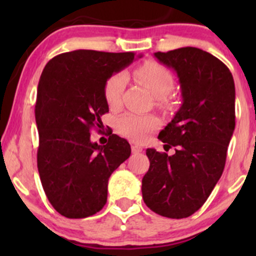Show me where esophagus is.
Masks as SVG:
<instances>
[{"instance_id":"obj_1","label":"esophagus","mask_w":256,"mask_h":256,"mask_svg":"<svg viewBox=\"0 0 256 256\" xmlns=\"http://www.w3.org/2000/svg\"><path fill=\"white\" fill-rule=\"evenodd\" d=\"M131 149H132V152H134V154H138V152H140L143 150L142 146H138V144H132Z\"/></svg>"}]
</instances>
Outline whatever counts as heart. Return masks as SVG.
<instances>
[{"label":"heart","mask_w":256,"mask_h":256,"mask_svg":"<svg viewBox=\"0 0 256 256\" xmlns=\"http://www.w3.org/2000/svg\"><path fill=\"white\" fill-rule=\"evenodd\" d=\"M134 78L143 86L146 88L155 98L162 101L168 95L174 85L172 73L155 61H146L138 66L134 72ZM128 83V77L124 72H116L106 80L104 95L107 104L116 110L122 104V95ZM160 122L154 116H140L136 113H125L116 122V130L122 136L134 140H143L149 132L158 128Z\"/></svg>","instance_id":"heart-1"}]
</instances>
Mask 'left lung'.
Instances as JSON below:
<instances>
[{
  "mask_svg": "<svg viewBox=\"0 0 256 256\" xmlns=\"http://www.w3.org/2000/svg\"><path fill=\"white\" fill-rule=\"evenodd\" d=\"M177 73L182 104L158 134L173 155L146 149L150 161L142 179L143 201L156 214L188 218L204 206L222 177L234 130V83L230 70L194 46L155 52Z\"/></svg>",
  "mask_w": 256,
  "mask_h": 256,
  "instance_id": "obj_1",
  "label": "left lung"
}]
</instances>
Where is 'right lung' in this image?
Wrapping results in <instances>:
<instances>
[{
    "mask_svg": "<svg viewBox=\"0 0 256 256\" xmlns=\"http://www.w3.org/2000/svg\"><path fill=\"white\" fill-rule=\"evenodd\" d=\"M134 52H62L44 67L34 116L40 136L37 167L46 198L70 219L94 216L107 202L108 179L128 158L131 148L112 134L108 143L90 140L108 112L104 83L128 66Z\"/></svg>",
    "mask_w": 256,
    "mask_h": 256,
    "instance_id": "add662e5",
    "label": "right lung"
}]
</instances>
